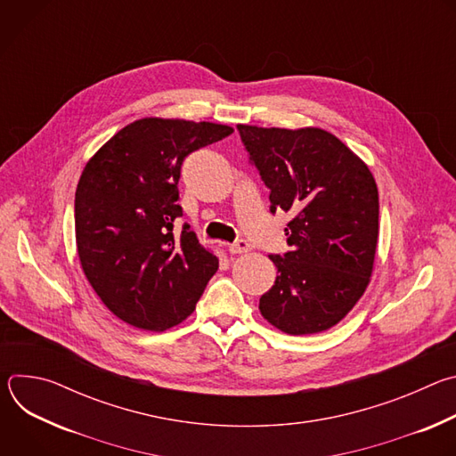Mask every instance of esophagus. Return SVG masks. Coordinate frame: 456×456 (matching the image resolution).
I'll use <instances>...</instances> for the list:
<instances>
[{
	"mask_svg": "<svg viewBox=\"0 0 456 456\" xmlns=\"http://www.w3.org/2000/svg\"><path fill=\"white\" fill-rule=\"evenodd\" d=\"M250 248H252V245L245 238H238L234 243L229 245V250L232 254H243V252H248Z\"/></svg>",
	"mask_w": 456,
	"mask_h": 456,
	"instance_id": "obj_1",
	"label": "esophagus"
}]
</instances>
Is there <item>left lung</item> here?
Listing matches in <instances>:
<instances>
[{"label":"left lung","mask_w":456,"mask_h":456,"mask_svg":"<svg viewBox=\"0 0 456 456\" xmlns=\"http://www.w3.org/2000/svg\"><path fill=\"white\" fill-rule=\"evenodd\" d=\"M271 194V213L292 215L285 254H269L276 281L259 297L262 315L285 334L332 329L359 301L373 269L379 191L368 166L319 127L238 124Z\"/></svg>","instance_id":"8db88e82"}]
</instances>
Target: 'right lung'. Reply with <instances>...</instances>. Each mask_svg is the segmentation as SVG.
<instances>
[{"instance_id": "1", "label": "right lung", "mask_w": 456, "mask_h": 456, "mask_svg": "<svg viewBox=\"0 0 456 456\" xmlns=\"http://www.w3.org/2000/svg\"><path fill=\"white\" fill-rule=\"evenodd\" d=\"M232 134L213 122L141 118L86 164L76 191V240L101 301L132 327L160 332L197 306L218 257L183 222V160Z\"/></svg>"}]
</instances>
